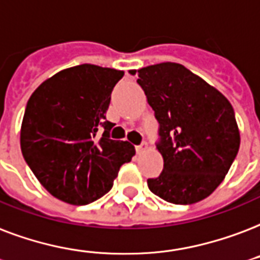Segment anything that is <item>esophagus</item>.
<instances>
[{
    "mask_svg": "<svg viewBox=\"0 0 260 260\" xmlns=\"http://www.w3.org/2000/svg\"><path fill=\"white\" fill-rule=\"evenodd\" d=\"M146 148H147V144L146 143L139 144V146H136V152H138V154H142V152H144Z\"/></svg>",
    "mask_w": 260,
    "mask_h": 260,
    "instance_id": "obj_1",
    "label": "esophagus"
}]
</instances>
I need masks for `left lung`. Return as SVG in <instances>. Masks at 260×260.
Returning <instances> with one entry per match:
<instances>
[{"label":"left lung","instance_id":"8db88e82","mask_svg":"<svg viewBox=\"0 0 260 260\" xmlns=\"http://www.w3.org/2000/svg\"><path fill=\"white\" fill-rule=\"evenodd\" d=\"M159 128L164 170L148 178L152 193L174 205L203 201L222 183L240 147L231 102L218 90L176 62L132 71Z\"/></svg>","mask_w":260,"mask_h":260}]
</instances>
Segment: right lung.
I'll list each match as a JSON object with an SVG mask.
<instances>
[{"label": "right lung", "mask_w": 260, "mask_h": 260, "mask_svg": "<svg viewBox=\"0 0 260 260\" xmlns=\"http://www.w3.org/2000/svg\"><path fill=\"white\" fill-rule=\"evenodd\" d=\"M122 76V71L82 64L55 73L29 96L21 152L39 183L59 201L84 206L102 198L120 166L135 155L132 144L110 139L114 124L106 120Z\"/></svg>", "instance_id": "add662e5"}]
</instances>
